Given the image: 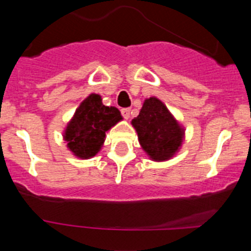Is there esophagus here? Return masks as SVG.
Here are the masks:
<instances>
[{"mask_svg": "<svg viewBox=\"0 0 251 251\" xmlns=\"http://www.w3.org/2000/svg\"><path fill=\"white\" fill-rule=\"evenodd\" d=\"M130 108H123L121 109V115H123L124 119H128L130 118Z\"/></svg>", "mask_w": 251, "mask_h": 251, "instance_id": "esophagus-1", "label": "esophagus"}]
</instances>
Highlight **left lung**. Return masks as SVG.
<instances>
[{
  "instance_id": "1",
  "label": "left lung",
  "mask_w": 251,
  "mask_h": 251,
  "mask_svg": "<svg viewBox=\"0 0 251 251\" xmlns=\"http://www.w3.org/2000/svg\"><path fill=\"white\" fill-rule=\"evenodd\" d=\"M132 125L137 131L142 148L154 160H168L181 146L183 131L158 98L144 100L140 115L133 119Z\"/></svg>"
}]
</instances>
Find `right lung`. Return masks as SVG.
<instances>
[{"instance_id":"1","label":"right lung","mask_w":251,"mask_h":251,"mask_svg":"<svg viewBox=\"0 0 251 251\" xmlns=\"http://www.w3.org/2000/svg\"><path fill=\"white\" fill-rule=\"evenodd\" d=\"M121 120L115 107H105L98 95H90L82 103L65 131L68 147L82 159L96 155L104 142L105 132Z\"/></svg>"}]
</instances>
